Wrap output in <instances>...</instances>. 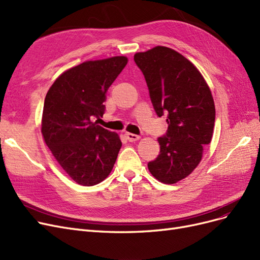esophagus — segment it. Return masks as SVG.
Segmentation results:
<instances>
[{
    "label": "esophagus",
    "instance_id": "1",
    "mask_svg": "<svg viewBox=\"0 0 260 260\" xmlns=\"http://www.w3.org/2000/svg\"><path fill=\"white\" fill-rule=\"evenodd\" d=\"M125 137L127 138V140L128 141H137L139 138H140V136H138V135H135V134H131V133H126L125 134Z\"/></svg>",
    "mask_w": 260,
    "mask_h": 260
}]
</instances>
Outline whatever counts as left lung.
<instances>
[{
  "mask_svg": "<svg viewBox=\"0 0 260 260\" xmlns=\"http://www.w3.org/2000/svg\"><path fill=\"white\" fill-rule=\"evenodd\" d=\"M156 114L166 115V135L157 139L160 154L148 163L154 178L173 185L186 178L202 160L212 140L215 104L203 75L185 56L166 46L136 53Z\"/></svg>",
  "mask_w": 260,
  "mask_h": 260,
  "instance_id": "left-lung-1",
  "label": "left lung"
}]
</instances>
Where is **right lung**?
<instances>
[{"label": "right lung", "mask_w": 260, "mask_h": 260, "mask_svg": "<svg viewBox=\"0 0 260 260\" xmlns=\"http://www.w3.org/2000/svg\"><path fill=\"white\" fill-rule=\"evenodd\" d=\"M127 61L125 56L85 61L62 72L46 94L42 136L79 185L90 187L105 180L118 157L120 136L94 120L103 118L107 90Z\"/></svg>", "instance_id": "right-lung-1"}]
</instances>
